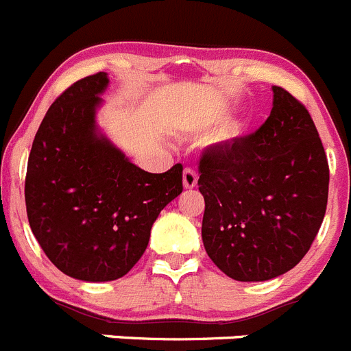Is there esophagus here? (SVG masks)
Listing matches in <instances>:
<instances>
[{"mask_svg": "<svg viewBox=\"0 0 351 351\" xmlns=\"http://www.w3.org/2000/svg\"><path fill=\"white\" fill-rule=\"evenodd\" d=\"M197 185V173L191 168L183 169V186L185 189H194Z\"/></svg>", "mask_w": 351, "mask_h": 351, "instance_id": "obj_1", "label": "esophagus"}]
</instances>
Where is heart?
<instances>
[{
  "mask_svg": "<svg viewBox=\"0 0 351 351\" xmlns=\"http://www.w3.org/2000/svg\"><path fill=\"white\" fill-rule=\"evenodd\" d=\"M225 119V114L221 117H218V119H215V123H218V121ZM242 135V126L241 124H228L227 128L223 130V133L220 135L221 140H235L239 138V136Z\"/></svg>",
  "mask_w": 351,
  "mask_h": 351,
  "instance_id": "obj_1",
  "label": "heart"
}]
</instances>
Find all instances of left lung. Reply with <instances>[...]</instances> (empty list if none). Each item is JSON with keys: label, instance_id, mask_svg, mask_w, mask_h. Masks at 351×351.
<instances>
[{"label": "left lung", "instance_id": "1", "mask_svg": "<svg viewBox=\"0 0 351 351\" xmlns=\"http://www.w3.org/2000/svg\"><path fill=\"white\" fill-rule=\"evenodd\" d=\"M271 90L274 107L260 130L208 147L199 162L206 253L241 282L296 267L319 234L329 194L312 116L289 91Z\"/></svg>", "mask_w": 351, "mask_h": 351}]
</instances>
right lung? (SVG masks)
<instances>
[{
    "mask_svg": "<svg viewBox=\"0 0 351 351\" xmlns=\"http://www.w3.org/2000/svg\"><path fill=\"white\" fill-rule=\"evenodd\" d=\"M106 72L83 77L51 104L32 142L25 176L31 230L69 277L107 282L145 253L150 228L183 191L182 165L135 166L97 126Z\"/></svg>",
    "mask_w": 351,
    "mask_h": 351,
    "instance_id": "right-lung-1",
    "label": "right lung"
}]
</instances>
